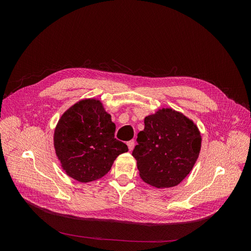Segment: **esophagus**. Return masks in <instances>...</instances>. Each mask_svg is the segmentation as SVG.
<instances>
[{"instance_id": "34e87169", "label": "esophagus", "mask_w": 251, "mask_h": 251, "mask_svg": "<svg viewBox=\"0 0 251 251\" xmlns=\"http://www.w3.org/2000/svg\"><path fill=\"white\" fill-rule=\"evenodd\" d=\"M126 144H127V148H128V150L132 151V150H133V148H134V146H135V141H134V140H130V141H127V142H126Z\"/></svg>"}]
</instances>
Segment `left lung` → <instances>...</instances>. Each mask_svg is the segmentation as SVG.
Here are the masks:
<instances>
[{
	"mask_svg": "<svg viewBox=\"0 0 251 251\" xmlns=\"http://www.w3.org/2000/svg\"><path fill=\"white\" fill-rule=\"evenodd\" d=\"M201 149L198 127L183 114L159 110L144 119L132 155L140 177L156 187L179 184L197 161Z\"/></svg>",
	"mask_w": 251,
	"mask_h": 251,
	"instance_id": "8db88e82",
	"label": "left lung"
}]
</instances>
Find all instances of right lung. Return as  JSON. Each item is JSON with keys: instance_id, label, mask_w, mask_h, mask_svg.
<instances>
[{"instance_id": "1", "label": "right lung", "mask_w": 251, "mask_h": 251, "mask_svg": "<svg viewBox=\"0 0 251 251\" xmlns=\"http://www.w3.org/2000/svg\"><path fill=\"white\" fill-rule=\"evenodd\" d=\"M115 125L100 100H81L65 112L54 132L56 155L67 175L79 182L100 179L128 151L115 138Z\"/></svg>"}]
</instances>
